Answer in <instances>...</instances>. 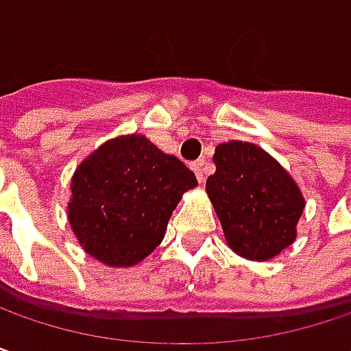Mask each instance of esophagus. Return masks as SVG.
<instances>
[{
	"label": "esophagus",
	"instance_id": "obj_1",
	"mask_svg": "<svg viewBox=\"0 0 351 351\" xmlns=\"http://www.w3.org/2000/svg\"><path fill=\"white\" fill-rule=\"evenodd\" d=\"M191 169L195 171V175H197V180H199V182H203V180H205V173H203V162H201V160H199V162H193V165H191Z\"/></svg>",
	"mask_w": 351,
	"mask_h": 351
}]
</instances>
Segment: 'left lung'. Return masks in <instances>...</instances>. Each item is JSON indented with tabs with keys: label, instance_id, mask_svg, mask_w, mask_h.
Wrapping results in <instances>:
<instances>
[{
	"label": "left lung",
	"instance_id": "1",
	"mask_svg": "<svg viewBox=\"0 0 351 351\" xmlns=\"http://www.w3.org/2000/svg\"><path fill=\"white\" fill-rule=\"evenodd\" d=\"M207 195L230 247L247 260H268L297 238L305 199L291 175L262 148L223 142L213 154Z\"/></svg>",
	"mask_w": 351,
	"mask_h": 351
}]
</instances>
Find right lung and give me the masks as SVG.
<instances>
[{
	"label": "right lung",
	"instance_id": "right-lung-1",
	"mask_svg": "<svg viewBox=\"0 0 351 351\" xmlns=\"http://www.w3.org/2000/svg\"><path fill=\"white\" fill-rule=\"evenodd\" d=\"M195 184L184 162L144 136L115 138L77 169L69 221L89 256L134 266L162 242L176 203Z\"/></svg>",
	"mask_w": 351,
	"mask_h": 351
}]
</instances>
